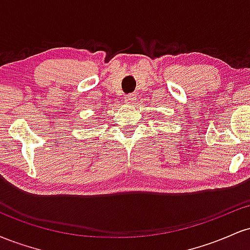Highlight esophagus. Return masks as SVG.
<instances>
[{
  "label": "esophagus",
  "mask_w": 250,
  "mask_h": 250,
  "mask_svg": "<svg viewBox=\"0 0 250 250\" xmlns=\"http://www.w3.org/2000/svg\"><path fill=\"white\" fill-rule=\"evenodd\" d=\"M135 100H136V95H134V94H129V95L125 97V104H133Z\"/></svg>",
  "instance_id": "obj_1"
}]
</instances>
